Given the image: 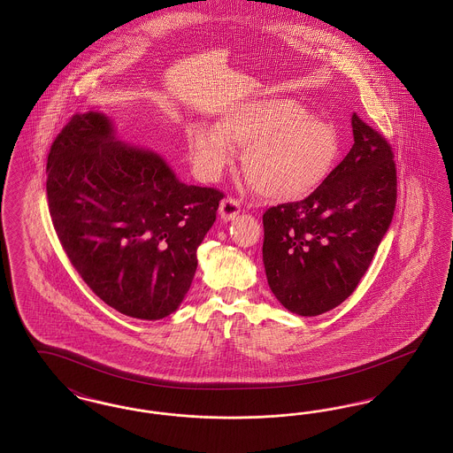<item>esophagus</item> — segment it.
<instances>
[{
    "instance_id": "1",
    "label": "esophagus",
    "mask_w": 453,
    "mask_h": 453,
    "mask_svg": "<svg viewBox=\"0 0 453 453\" xmlns=\"http://www.w3.org/2000/svg\"><path fill=\"white\" fill-rule=\"evenodd\" d=\"M241 212V202L234 198V196H226L222 202H220V207H219V214L224 219V220H233L234 217Z\"/></svg>"
}]
</instances>
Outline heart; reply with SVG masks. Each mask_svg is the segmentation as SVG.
I'll use <instances>...</instances> for the list:
<instances>
[{
  "mask_svg": "<svg viewBox=\"0 0 453 453\" xmlns=\"http://www.w3.org/2000/svg\"><path fill=\"white\" fill-rule=\"evenodd\" d=\"M244 146L241 168L259 195L297 200L323 183L338 156L333 127L283 96L250 98L227 108L216 127L194 124L187 150L196 176L216 180Z\"/></svg>",
  "mask_w": 453,
  "mask_h": 453,
  "instance_id": "heart-1",
  "label": "heart"
}]
</instances>
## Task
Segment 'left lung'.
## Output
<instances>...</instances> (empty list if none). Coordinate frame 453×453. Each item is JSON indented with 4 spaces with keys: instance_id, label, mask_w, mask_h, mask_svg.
Here are the masks:
<instances>
[{
    "instance_id": "1",
    "label": "left lung",
    "mask_w": 453,
    "mask_h": 453,
    "mask_svg": "<svg viewBox=\"0 0 453 453\" xmlns=\"http://www.w3.org/2000/svg\"><path fill=\"white\" fill-rule=\"evenodd\" d=\"M351 127V150L312 194L263 214L266 280L299 316H319L355 292L394 216L392 148L357 113Z\"/></svg>"
}]
</instances>
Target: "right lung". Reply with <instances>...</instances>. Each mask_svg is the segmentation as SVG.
<instances>
[{"instance_id":"right-lung-1","label":"right lung","mask_w":453,"mask_h":453,"mask_svg":"<svg viewBox=\"0 0 453 453\" xmlns=\"http://www.w3.org/2000/svg\"><path fill=\"white\" fill-rule=\"evenodd\" d=\"M224 194L181 183L156 152L120 144L104 113H76L47 157L49 212L88 287L115 311L163 319L185 299Z\"/></svg>"}]
</instances>
